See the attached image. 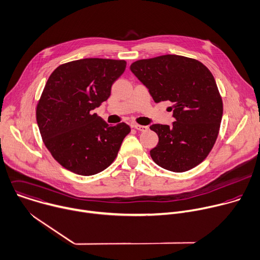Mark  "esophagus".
I'll use <instances>...</instances> for the list:
<instances>
[{
    "instance_id": "obj_1",
    "label": "esophagus",
    "mask_w": 260,
    "mask_h": 260,
    "mask_svg": "<svg viewBox=\"0 0 260 260\" xmlns=\"http://www.w3.org/2000/svg\"><path fill=\"white\" fill-rule=\"evenodd\" d=\"M132 127L138 131H141V132H144V131H147L148 127L147 126H142V125H138V124H134L132 125Z\"/></svg>"
}]
</instances>
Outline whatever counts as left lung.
Here are the masks:
<instances>
[{"label":"left lung","instance_id":"left-lung-1","mask_svg":"<svg viewBox=\"0 0 260 260\" xmlns=\"http://www.w3.org/2000/svg\"><path fill=\"white\" fill-rule=\"evenodd\" d=\"M130 70L155 103H173L172 126L149 127L159 136L150 150L153 162L177 173L198 166L213 148L222 119V99L211 72L197 59L172 54L137 60Z\"/></svg>","mask_w":260,"mask_h":260}]
</instances>
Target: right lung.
Wrapping results in <instances>:
<instances>
[{
  "label": "right lung",
  "mask_w": 260,
  "mask_h": 260,
  "mask_svg": "<svg viewBox=\"0 0 260 260\" xmlns=\"http://www.w3.org/2000/svg\"><path fill=\"white\" fill-rule=\"evenodd\" d=\"M126 64L125 60L84 58L60 64L50 75L36 117L44 144L66 169L90 176L117 158L131 129L125 123L110 126L93 110L110 97Z\"/></svg>",
  "instance_id": "1"
}]
</instances>
